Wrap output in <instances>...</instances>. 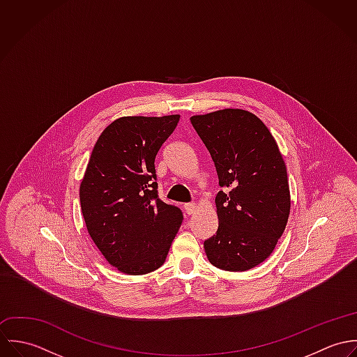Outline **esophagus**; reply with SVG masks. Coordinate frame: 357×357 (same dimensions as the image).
<instances>
[{"label": "esophagus", "mask_w": 357, "mask_h": 357, "mask_svg": "<svg viewBox=\"0 0 357 357\" xmlns=\"http://www.w3.org/2000/svg\"><path fill=\"white\" fill-rule=\"evenodd\" d=\"M184 210H185V213H187L188 215H191V214H194V211L197 210V204H184Z\"/></svg>", "instance_id": "obj_1"}]
</instances>
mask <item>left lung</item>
Returning a JSON list of instances; mask_svg holds the SVG:
<instances>
[{
	"label": "left lung",
	"instance_id": "obj_1",
	"mask_svg": "<svg viewBox=\"0 0 357 357\" xmlns=\"http://www.w3.org/2000/svg\"><path fill=\"white\" fill-rule=\"evenodd\" d=\"M191 123L211 155L218 184V228L204 241L214 266L242 272L265 261L290 214L287 170L278 143L253 112L224 108L192 115Z\"/></svg>",
	"mask_w": 357,
	"mask_h": 357
}]
</instances>
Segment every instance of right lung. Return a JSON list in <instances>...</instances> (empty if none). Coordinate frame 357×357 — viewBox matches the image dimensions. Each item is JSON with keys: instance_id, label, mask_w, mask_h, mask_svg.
Returning a JSON list of instances; mask_svg holds the SVG:
<instances>
[{"instance_id": "right-lung-1", "label": "right lung", "mask_w": 357, "mask_h": 357, "mask_svg": "<svg viewBox=\"0 0 357 357\" xmlns=\"http://www.w3.org/2000/svg\"><path fill=\"white\" fill-rule=\"evenodd\" d=\"M180 115L121 116L98 139L79 187L86 229L109 265L146 275L166 259L183 213L158 198L155 156Z\"/></svg>"}]
</instances>
